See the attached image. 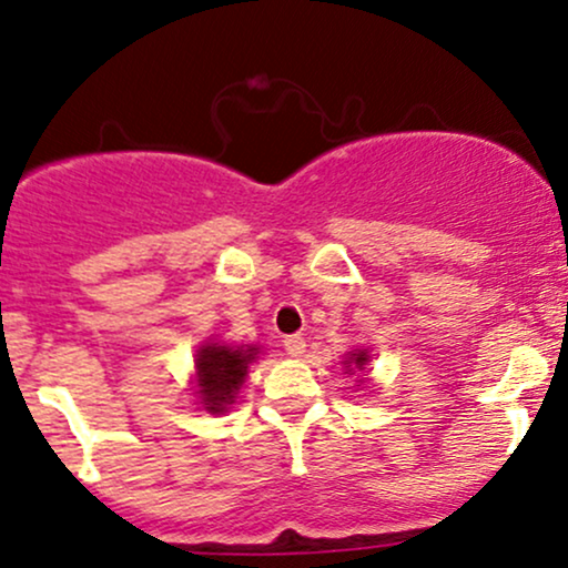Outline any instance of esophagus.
<instances>
[{
    "label": "esophagus",
    "instance_id": "esophagus-1",
    "mask_svg": "<svg viewBox=\"0 0 568 568\" xmlns=\"http://www.w3.org/2000/svg\"><path fill=\"white\" fill-rule=\"evenodd\" d=\"M284 348L290 356H301L305 352V337L303 335H286Z\"/></svg>",
    "mask_w": 568,
    "mask_h": 568
}]
</instances>
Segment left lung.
<instances>
[{"label": "left lung", "mask_w": 568, "mask_h": 568, "mask_svg": "<svg viewBox=\"0 0 568 568\" xmlns=\"http://www.w3.org/2000/svg\"><path fill=\"white\" fill-rule=\"evenodd\" d=\"M367 362H369L367 348H354V352H348L343 365H346V373H354V369H365Z\"/></svg>", "instance_id": "8db88e82"}]
</instances>
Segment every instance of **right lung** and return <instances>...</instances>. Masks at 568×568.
<instances>
[{"label": "right lung", "instance_id": "obj_1", "mask_svg": "<svg viewBox=\"0 0 568 568\" xmlns=\"http://www.w3.org/2000/svg\"><path fill=\"white\" fill-rule=\"evenodd\" d=\"M257 346H227V343L206 341L195 352V394L203 410L220 413L231 410L241 384L246 381L250 365L257 359Z\"/></svg>", "mask_w": 568, "mask_h": 568}]
</instances>
